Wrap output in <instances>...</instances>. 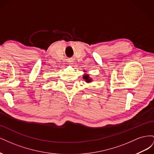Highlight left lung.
I'll return each instance as SVG.
<instances>
[{
  "label": "left lung",
  "instance_id": "obj_1",
  "mask_svg": "<svg viewBox=\"0 0 154 154\" xmlns=\"http://www.w3.org/2000/svg\"><path fill=\"white\" fill-rule=\"evenodd\" d=\"M83 79H85V82L87 83H89L91 82L92 80L89 78V76L88 75V74H84V76H83Z\"/></svg>",
  "mask_w": 154,
  "mask_h": 154
}]
</instances>
